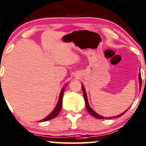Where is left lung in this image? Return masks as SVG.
I'll return each instance as SVG.
<instances>
[{"label": "left lung", "mask_w": 146, "mask_h": 146, "mask_svg": "<svg viewBox=\"0 0 146 146\" xmlns=\"http://www.w3.org/2000/svg\"><path fill=\"white\" fill-rule=\"evenodd\" d=\"M138 78H139V83H140V86L141 87V82H142V80H141V73H139V76H138ZM146 80V79H145ZM82 92H83V95H84V98H85V107H86V109L87 110H88V112L90 113V114H91V115L92 116V117H95V118L97 119H107V117H102V116L99 115V114H97L96 112H95V111H93V110H92V109L90 107L89 104H88V98H87V95H86V92H85V88H84L83 86H82ZM126 111H124V112H123L122 114H121L120 115H118L117 116V117H113L114 118H116V117H121V116L123 115V114H124ZM111 118H112V117H111Z\"/></svg>", "instance_id": "8db88e82"}]
</instances>
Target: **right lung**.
<instances>
[{
	"label": "right lung",
	"instance_id": "obj_1",
	"mask_svg": "<svg viewBox=\"0 0 146 146\" xmlns=\"http://www.w3.org/2000/svg\"><path fill=\"white\" fill-rule=\"evenodd\" d=\"M66 85L61 90V94H60V97H59V99H58V104H57L56 107V108L54 109V111L51 113L48 116H47L45 119H42V121H48V120H51V119H54L55 117H56L58 116V114H59L60 111L61 110V107H62V102H63V95H64V90L66 88Z\"/></svg>",
	"mask_w": 146,
	"mask_h": 146
}]
</instances>
